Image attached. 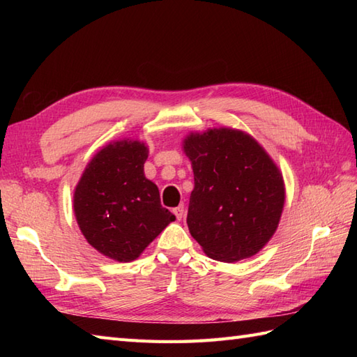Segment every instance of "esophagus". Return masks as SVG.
<instances>
[{"label":"esophagus","instance_id":"34e87169","mask_svg":"<svg viewBox=\"0 0 357 357\" xmlns=\"http://www.w3.org/2000/svg\"><path fill=\"white\" fill-rule=\"evenodd\" d=\"M173 213L181 221V219H183V216H184V206H179L176 208H173Z\"/></svg>","mask_w":357,"mask_h":357}]
</instances>
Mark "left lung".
Returning a JSON list of instances; mask_svg holds the SVG:
<instances>
[{
	"instance_id": "obj_1",
	"label": "left lung",
	"mask_w": 357,
	"mask_h": 357,
	"mask_svg": "<svg viewBox=\"0 0 357 357\" xmlns=\"http://www.w3.org/2000/svg\"><path fill=\"white\" fill-rule=\"evenodd\" d=\"M184 151L195 188L187 225L211 259L234 262L256 255L275 234L285 188L259 142L233 128L190 133Z\"/></svg>"
}]
</instances>
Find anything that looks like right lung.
<instances>
[{"instance_id":"obj_1","label":"right lung","mask_w":357,"mask_h":357,"mask_svg":"<svg viewBox=\"0 0 357 357\" xmlns=\"http://www.w3.org/2000/svg\"><path fill=\"white\" fill-rule=\"evenodd\" d=\"M146 144L116 141L92 158L75 188L73 210L84 238L101 255L130 262L174 221L144 174Z\"/></svg>"}]
</instances>
